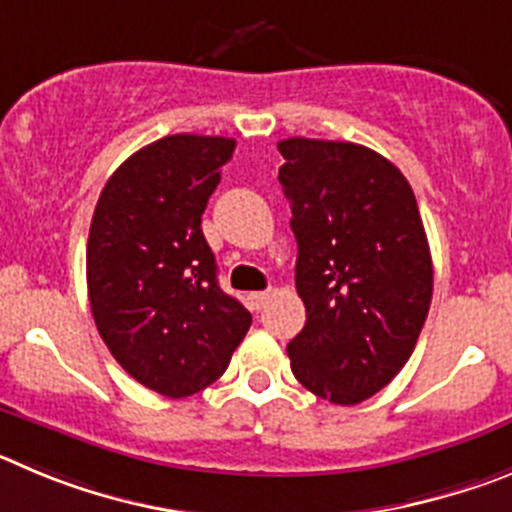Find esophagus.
Listing matches in <instances>:
<instances>
[{
    "instance_id": "34e87169",
    "label": "esophagus",
    "mask_w": 512,
    "mask_h": 512,
    "mask_svg": "<svg viewBox=\"0 0 512 512\" xmlns=\"http://www.w3.org/2000/svg\"><path fill=\"white\" fill-rule=\"evenodd\" d=\"M270 296H273L270 290H260V293H252V296H250L252 308H255V311H260V308H265V303L270 301Z\"/></svg>"
}]
</instances>
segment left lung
Wrapping results in <instances>:
<instances>
[{
    "label": "left lung",
    "instance_id": "obj_1",
    "mask_svg": "<svg viewBox=\"0 0 512 512\" xmlns=\"http://www.w3.org/2000/svg\"><path fill=\"white\" fill-rule=\"evenodd\" d=\"M278 150L306 306L290 370L313 395L357 405L403 370L431 306L434 265L416 196L365 145L290 137Z\"/></svg>",
    "mask_w": 512,
    "mask_h": 512
}]
</instances>
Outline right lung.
I'll use <instances>...</instances> for the list:
<instances>
[{
  "instance_id": "1",
  "label": "right lung",
  "mask_w": 512,
  "mask_h": 512,
  "mask_svg": "<svg viewBox=\"0 0 512 512\" xmlns=\"http://www.w3.org/2000/svg\"><path fill=\"white\" fill-rule=\"evenodd\" d=\"M232 153V137H163L114 170L91 219L86 283L96 329L124 370L168 398L219 380L252 324L219 288L201 232Z\"/></svg>"
}]
</instances>
